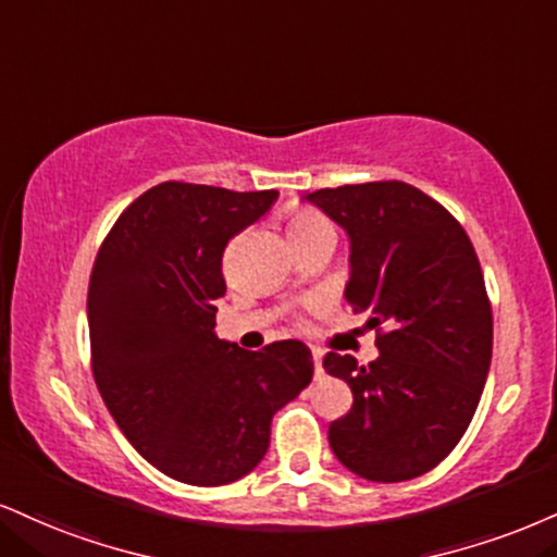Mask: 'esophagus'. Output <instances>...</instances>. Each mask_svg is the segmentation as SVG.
<instances>
[{
  "label": "esophagus",
  "instance_id": "obj_1",
  "mask_svg": "<svg viewBox=\"0 0 557 557\" xmlns=\"http://www.w3.org/2000/svg\"><path fill=\"white\" fill-rule=\"evenodd\" d=\"M313 373H317V379H321V373H324V368H321V350H313Z\"/></svg>",
  "mask_w": 557,
  "mask_h": 557
}]
</instances>
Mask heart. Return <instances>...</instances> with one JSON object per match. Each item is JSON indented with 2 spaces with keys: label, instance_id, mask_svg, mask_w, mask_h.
I'll return each instance as SVG.
<instances>
[{
  "label": "heart",
  "instance_id": "b5f03b06",
  "mask_svg": "<svg viewBox=\"0 0 557 557\" xmlns=\"http://www.w3.org/2000/svg\"><path fill=\"white\" fill-rule=\"evenodd\" d=\"M285 227L296 249L308 244L334 246V240H337V225H334V220L326 218L324 212L311 205H293L285 212Z\"/></svg>",
  "mask_w": 557,
  "mask_h": 557
}]
</instances>
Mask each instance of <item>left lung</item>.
Returning a JSON list of instances; mask_svg holds the SVG:
<instances>
[{
  "label": "left lung",
  "instance_id": "1",
  "mask_svg": "<svg viewBox=\"0 0 557 557\" xmlns=\"http://www.w3.org/2000/svg\"><path fill=\"white\" fill-rule=\"evenodd\" d=\"M350 236L345 298L368 313L379 358L326 352L352 388L330 425L347 470L373 482L420 478L470 428L493 355V308L480 259L459 220L405 181H368L308 194Z\"/></svg>",
  "mask_w": 557,
  "mask_h": 557
}]
</instances>
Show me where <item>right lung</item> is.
Masks as SVG:
<instances>
[{
	"instance_id": "right-lung-1",
	"label": "right lung",
	"mask_w": 557,
	"mask_h": 557,
	"mask_svg": "<svg viewBox=\"0 0 557 557\" xmlns=\"http://www.w3.org/2000/svg\"><path fill=\"white\" fill-rule=\"evenodd\" d=\"M277 191L163 181L119 214L87 287L90 360L126 441L189 485L236 482L264 459L274 412L311 384L298 339L240 350L214 334L227 240Z\"/></svg>"
}]
</instances>
